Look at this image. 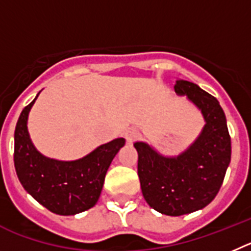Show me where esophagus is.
<instances>
[{"instance_id":"esophagus-1","label":"esophagus","mask_w":251,"mask_h":251,"mask_svg":"<svg viewBox=\"0 0 251 251\" xmlns=\"http://www.w3.org/2000/svg\"><path fill=\"white\" fill-rule=\"evenodd\" d=\"M125 137L128 142L135 141V140H137L140 137V131L135 127H130L128 130H126Z\"/></svg>"}]
</instances>
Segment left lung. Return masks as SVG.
I'll use <instances>...</instances> for the list:
<instances>
[{
    "label": "left lung",
    "mask_w": 251,
    "mask_h": 251,
    "mask_svg": "<svg viewBox=\"0 0 251 251\" xmlns=\"http://www.w3.org/2000/svg\"><path fill=\"white\" fill-rule=\"evenodd\" d=\"M174 89L201 110L206 121L201 135L177 157L161 156L144 142L134 146L146 202L165 215L180 216L202 209L218 195L230 164L231 140L226 117L213 95L181 78Z\"/></svg>",
    "instance_id": "8db88e82"
}]
</instances>
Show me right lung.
Returning a JSON list of instances; mask_svg holds the SVG:
<instances>
[{
	"label": "right lung",
	"instance_id": "obj_1",
	"mask_svg": "<svg viewBox=\"0 0 251 251\" xmlns=\"http://www.w3.org/2000/svg\"><path fill=\"white\" fill-rule=\"evenodd\" d=\"M36 99L22 110L15 128L16 174L25 190L50 211L58 215L82 213L98 202L107 169L125 140H112L75 161L45 157L27 131V117Z\"/></svg>",
	"mask_w": 251,
	"mask_h": 251
}]
</instances>
